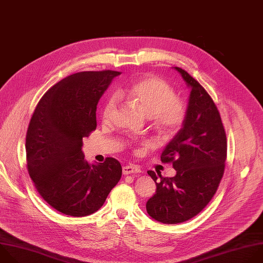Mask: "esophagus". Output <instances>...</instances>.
<instances>
[{
	"label": "esophagus",
	"mask_w": 263,
	"mask_h": 263,
	"mask_svg": "<svg viewBox=\"0 0 263 263\" xmlns=\"http://www.w3.org/2000/svg\"><path fill=\"white\" fill-rule=\"evenodd\" d=\"M140 169L134 165H125L123 166V173L130 174V173H139Z\"/></svg>",
	"instance_id": "34e87169"
}]
</instances>
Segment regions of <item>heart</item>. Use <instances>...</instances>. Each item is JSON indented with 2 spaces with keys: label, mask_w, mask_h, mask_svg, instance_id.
I'll list each match as a JSON object with an SVG mask.
<instances>
[{
  "label": "heart",
  "mask_w": 263,
  "mask_h": 263,
  "mask_svg": "<svg viewBox=\"0 0 263 263\" xmlns=\"http://www.w3.org/2000/svg\"><path fill=\"white\" fill-rule=\"evenodd\" d=\"M119 97L125 98L151 117L155 128L163 135L176 133L187 116L186 104L176 97V92L163 79L145 76L120 90ZM117 108V101L110 98L104 105L102 117L109 121Z\"/></svg>",
  "instance_id": "1"
}]
</instances>
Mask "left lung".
Returning a JSON list of instances; mask_svg holds the SVG:
<instances>
[{
	"label": "left lung",
	"mask_w": 263,
	"mask_h": 263,
	"mask_svg": "<svg viewBox=\"0 0 263 263\" xmlns=\"http://www.w3.org/2000/svg\"><path fill=\"white\" fill-rule=\"evenodd\" d=\"M190 89L182 128L161 154L176 176L163 178L148 170L157 191L146 202L158 222L178 224L199 214L215 195L224 173L227 141L220 114L211 96L188 72L174 67Z\"/></svg>",
	"instance_id": "obj_1"
}]
</instances>
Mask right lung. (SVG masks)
<instances>
[{
  "instance_id": "obj_1",
  "label": "right lung",
  "mask_w": 263,
  "mask_h": 263,
  "mask_svg": "<svg viewBox=\"0 0 263 263\" xmlns=\"http://www.w3.org/2000/svg\"><path fill=\"white\" fill-rule=\"evenodd\" d=\"M118 71L78 72L43 95L32 116L27 137L28 170L42 198L72 217L97 212L122 177L115 158L89 164L82 138L97 127V105Z\"/></svg>"
}]
</instances>
